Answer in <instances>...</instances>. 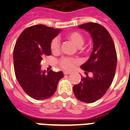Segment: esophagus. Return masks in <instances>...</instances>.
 I'll list each match as a JSON object with an SVG mask.
<instances>
[{
    "label": "esophagus",
    "mask_w": 130,
    "mask_h": 130,
    "mask_svg": "<svg viewBox=\"0 0 130 130\" xmlns=\"http://www.w3.org/2000/svg\"><path fill=\"white\" fill-rule=\"evenodd\" d=\"M63 73H64V74H65V75H68V74H70V73H71V72H69V71H64V72H63Z\"/></svg>",
    "instance_id": "34e87169"
}]
</instances>
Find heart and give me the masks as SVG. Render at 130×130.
Segmentation results:
<instances>
[{"mask_svg": "<svg viewBox=\"0 0 130 130\" xmlns=\"http://www.w3.org/2000/svg\"><path fill=\"white\" fill-rule=\"evenodd\" d=\"M66 38L69 40L71 42H73L77 47H80L84 42V38L82 34L78 31H71L66 34ZM51 50L53 53H57L59 51L60 48V42L57 38H53L51 42ZM77 61L76 59H70L67 57H63L60 60L59 63L63 69L67 70H71L73 68V66Z\"/></svg>", "mask_w": 130, "mask_h": 130, "instance_id": "heart-1", "label": "heart"}]
</instances>
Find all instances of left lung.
Listing matches in <instances>:
<instances>
[{
    "instance_id": "1",
    "label": "left lung",
    "mask_w": 130,
    "mask_h": 130,
    "mask_svg": "<svg viewBox=\"0 0 130 130\" xmlns=\"http://www.w3.org/2000/svg\"><path fill=\"white\" fill-rule=\"evenodd\" d=\"M77 27L88 31L92 39V53L80 67L86 74L92 72V76L82 77L78 84L73 86V92L79 101L92 103L101 99L112 84L117 66V54L113 39L103 25L90 22Z\"/></svg>"
}]
</instances>
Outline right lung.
Returning <instances> with one entry per match:
<instances>
[{"label":"right lung","mask_w":130,"mask_h":130,"mask_svg":"<svg viewBox=\"0 0 130 130\" xmlns=\"http://www.w3.org/2000/svg\"><path fill=\"white\" fill-rule=\"evenodd\" d=\"M61 31L44 25L26 28L20 34L13 51L14 69L17 81L24 92L36 100L51 97L58 82L63 77L62 71H46L40 63L46 55H51V40Z\"/></svg>","instance_id":"add662e5"}]
</instances>
